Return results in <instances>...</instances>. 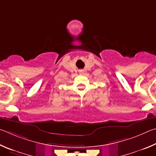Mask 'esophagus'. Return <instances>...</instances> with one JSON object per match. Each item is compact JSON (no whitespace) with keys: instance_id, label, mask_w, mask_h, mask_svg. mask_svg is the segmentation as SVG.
Returning <instances> with one entry per match:
<instances>
[{"instance_id":"obj_1","label":"esophagus","mask_w":156,"mask_h":156,"mask_svg":"<svg viewBox=\"0 0 156 156\" xmlns=\"http://www.w3.org/2000/svg\"><path fill=\"white\" fill-rule=\"evenodd\" d=\"M83 73H84L83 70H80V74H83Z\"/></svg>"}]
</instances>
